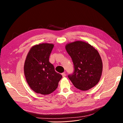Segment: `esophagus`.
Wrapping results in <instances>:
<instances>
[{
    "mask_svg": "<svg viewBox=\"0 0 123 123\" xmlns=\"http://www.w3.org/2000/svg\"><path fill=\"white\" fill-rule=\"evenodd\" d=\"M62 76L63 77H65L66 76V74H65V73H62Z\"/></svg>",
    "mask_w": 123,
    "mask_h": 123,
    "instance_id": "obj_1",
    "label": "esophagus"
}]
</instances>
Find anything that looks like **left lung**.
<instances>
[{
  "label": "left lung",
  "mask_w": 123,
  "mask_h": 123,
  "mask_svg": "<svg viewBox=\"0 0 123 123\" xmlns=\"http://www.w3.org/2000/svg\"><path fill=\"white\" fill-rule=\"evenodd\" d=\"M65 48L74 64V71L68 75L73 85L83 91L94 87L103 71L102 58L98 50L88 43L79 40L67 44Z\"/></svg>",
  "instance_id": "obj_1"
}]
</instances>
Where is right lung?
<instances>
[{"label":"right lung","instance_id":"add662e5","mask_svg":"<svg viewBox=\"0 0 123 123\" xmlns=\"http://www.w3.org/2000/svg\"><path fill=\"white\" fill-rule=\"evenodd\" d=\"M54 44L43 43L33 46L26 57L24 74L29 87L37 93L48 95L58 87L62 75L49 62Z\"/></svg>","mask_w":123,"mask_h":123}]
</instances>
